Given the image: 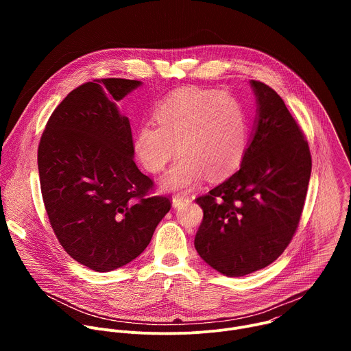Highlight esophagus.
I'll list each match as a JSON object with an SVG mask.
<instances>
[{
	"mask_svg": "<svg viewBox=\"0 0 351 351\" xmlns=\"http://www.w3.org/2000/svg\"><path fill=\"white\" fill-rule=\"evenodd\" d=\"M190 199H189V197H186V195H175L173 198H172V206L175 207V208H178L179 206H182L183 203H189Z\"/></svg>",
	"mask_w": 351,
	"mask_h": 351,
	"instance_id": "obj_1",
	"label": "esophagus"
}]
</instances>
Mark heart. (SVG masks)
<instances>
[{
  "mask_svg": "<svg viewBox=\"0 0 351 351\" xmlns=\"http://www.w3.org/2000/svg\"><path fill=\"white\" fill-rule=\"evenodd\" d=\"M156 122L143 123L134 136V153L152 173L162 171L178 152L175 164L162 176L167 190L184 191L207 173L223 179L233 173L245 153L248 123L234 97L210 88L183 87L157 106Z\"/></svg>",
  "mask_w": 351,
  "mask_h": 351,
  "instance_id": "1",
  "label": "heart"
}]
</instances>
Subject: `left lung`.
Wrapping results in <instances>:
<instances>
[{
  "instance_id": "1",
  "label": "left lung",
  "mask_w": 351,
  "mask_h": 351,
  "mask_svg": "<svg viewBox=\"0 0 351 351\" xmlns=\"http://www.w3.org/2000/svg\"><path fill=\"white\" fill-rule=\"evenodd\" d=\"M254 132L241 165L195 202L203 208L194 247L211 268L234 278L272 264L302 217L311 176L306 137L280 95L252 80Z\"/></svg>"
}]
</instances>
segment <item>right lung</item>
I'll use <instances>...</instances> for the list:
<instances>
[{
    "label": "right lung",
    "mask_w": 351,
    "mask_h": 351,
    "mask_svg": "<svg viewBox=\"0 0 351 351\" xmlns=\"http://www.w3.org/2000/svg\"><path fill=\"white\" fill-rule=\"evenodd\" d=\"M141 84L97 79L71 91L49 117L37 164L44 207L65 252L97 272L138 257L171 210L149 195L153 180L136 167L130 122L117 103Z\"/></svg>",
    "instance_id": "right-lung-1"
}]
</instances>
